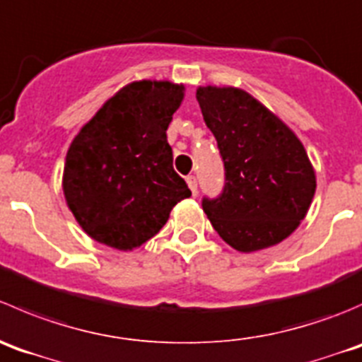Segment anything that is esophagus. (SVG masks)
I'll use <instances>...</instances> for the list:
<instances>
[{"label":"esophagus","instance_id":"34e87169","mask_svg":"<svg viewBox=\"0 0 362 362\" xmlns=\"http://www.w3.org/2000/svg\"><path fill=\"white\" fill-rule=\"evenodd\" d=\"M186 182H188V186H189V189H192L193 195H197V180H195V176L186 177Z\"/></svg>","mask_w":362,"mask_h":362}]
</instances>
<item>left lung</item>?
Segmentation results:
<instances>
[{
    "mask_svg": "<svg viewBox=\"0 0 362 362\" xmlns=\"http://www.w3.org/2000/svg\"><path fill=\"white\" fill-rule=\"evenodd\" d=\"M197 100L225 165L223 193L204 199V213L238 252L278 245L299 227L317 189L303 142L245 89L199 86Z\"/></svg>",
    "mask_w": 362,
    "mask_h": 362,
    "instance_id": "1",
    "label": "left lung"
}]
</instances>
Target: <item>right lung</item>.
I'll return each instance as SVG.
<instances>
[{
  "instance_id": "right-lung-1",
  "label": "right lung",
  "mask_w": 362,
  "mask_h": 362,
  "mask_svg": "<svg viewBox=\"0 0 362 362\" xmlns=\"http://www.w3.org/2000/svg\"><path fill=\"white\" fill-rule=\"evenodd\" d=\"M185 84L142 78L114 93L68 148L63 193L82 230L132 252L156 235L192 195L173 167L167 128Z\"/></svg>"
}]
</instances>
